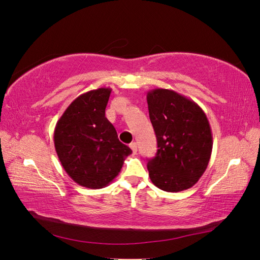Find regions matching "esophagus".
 <instances>
[{"mask_svg": "<svg viewBox=\"0 0 260 260\" xmlns=\"http://www.w3.org/2000/svg\"><path fill=\"white\" fill-rule=\"evenodd\" d=\"M129 148H131L132 151H133V152L135 153L136 151H138V143H136V142H132V143L129 144Z\"/></svg>", "mask_w": 260, "mask_h": 260, "instance_id": "34e87169", "label": "esophagus"}]
</instances>
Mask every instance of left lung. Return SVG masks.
<instances>
[{
  "mask_svg": "<svg viewBox=\"0 0 260 260\" xmlns=\"http://www.w3.org/2000/svg\"><path fill=\"white\" fill-rule=\"evenodd\" d=\"M158 150L149 160L151 182L162 191L192 187L208 166L212 134L205 111L173 89L153 88L146 94Z\"/></svg>",
  "mask_w": 260,
  "mask_h": 260,
  "instance_id": "obj_1",
  "label": "left lung"
}]
</instances>
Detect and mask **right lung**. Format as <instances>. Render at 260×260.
I'll use <instances>...</instances> for the list:
<instances>
[{"label":"right lung","mask_w":260,"mask_h":260,"mask_svg":"<svg viewBox=\"0 0 260 260\" xmlns=\"http://www.w3.org/2000/svg\"><path fill=\"white\" fill-rule=\"evenodd\" d=\"M110 93L111 88L101 87L81 94L54 128V148L61 165L74 182L87 188H102L114 181L132 153L106 117Z\"/></svg>","instance_id":"obj_1"}]
</instances>
